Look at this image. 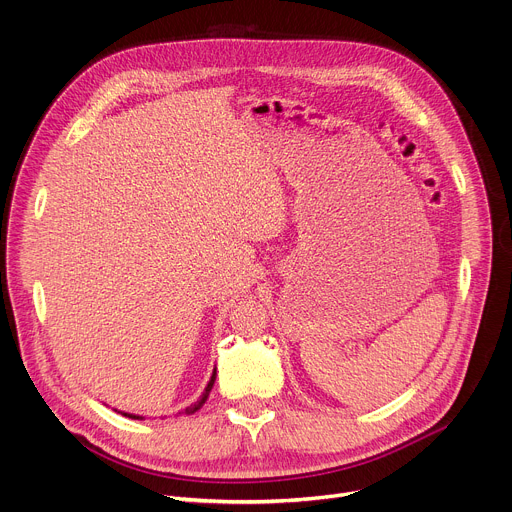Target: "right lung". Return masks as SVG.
<instances>
[{
  "label": "right lung",
  "mask_w": 512,
  "mask_h": 512,
  "mask_svg": "<svg viewBox=\"0 0 512 512\" xmlns=\"http://www.w3.org/2000/svg\"><path fill=\"white\" fill-rule=\"evenodd\" d=\"M214 380H216V369H214V374H212V378H210V382H208V386H206V392H204V396L200 398V402L198 404H194V406H190V408H185V412H196L204 402H206V398H208V394H210V390H212V386H214ZM124 416H130V418H136V421H138V418H143V416H138V414H128V412H124Z\"/></svg>",
  "instance_id": "1"
}]
</instances>
